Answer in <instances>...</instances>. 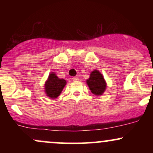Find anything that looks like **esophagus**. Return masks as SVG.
I'll return each instance as SVG.
<instances>
[{
    "label": "esophagus",
    "mask_w": 153,
    "mask_h": 153,
    "mask_svg": "<svg viewBox=\"0 0 153 153\" xmlns=\"http://www.w3.org/2000/svg\"><path fill=\"white\" fill-rule=\"evenodd\" d=\"M73 81H78L79 78H78V77H73Z\"/></svg>",
    "instance_id": "obj_1"
}]
</instances>
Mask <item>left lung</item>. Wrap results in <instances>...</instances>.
<instances>
[{"instance_id":"left-lung-1","label":"left lung","mask_w":153,"mask_h":153,"mask_svg":"<svg viewBox=\"0 0 153 153\" xmlns=\"http://www.w3.org/2000/svg\"><path fill=\"white\" fill-rule=\"evenodd\" d=\"M89 88L94 95L101 96L106 88V82L103 76L97 70L91 72L90 78L86 80Z\"/></svg>"}]
</instances>
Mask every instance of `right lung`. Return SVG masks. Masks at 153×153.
<instances>
[{
  "label": "right lung",
  "instance_id": "1",
  "mask_svg": "<svg viewBox=\"0 0 153 153\" xmlns=\"http://www.w3.org/2000/svg\"><path fill=\"white\" fill-rule=\"evenodd\" d=\"M66 83L65 80L59 78L54 73H51L45 84V94L48 97L56 99L60 95Z\"/></svg>",
  "mask_w": 153,
  "mask_h": 153
}]
</instances>
